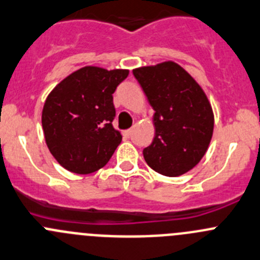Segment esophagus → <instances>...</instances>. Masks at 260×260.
<instances>
[{
    "instance_id": "34e87169",
    "label": "esophagus",
    "mask_w": 260,
    "mask_h": 260,
    "mask_svg": "<svg viewBox=\"0 0 260 260\" xmlns=\"http://www.w3.org/2000/svg\"><path fill=\"white\" fill-rule=\"evenodd\" d=\"M123 135H124L125 137H129V136L132 135V129H127V131H124V132H123Z\"/></svg>"
}]
</instances>
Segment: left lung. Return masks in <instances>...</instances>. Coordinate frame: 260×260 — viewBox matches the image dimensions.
<instances>
[{
  "instance_id": "1",
  "label": "left lung",
  "mask_w": 260,
  "mask_h": 260,
  "mask_svg": "<svg viewBox=\"0 0 260 260\" xmlns=\"http://www.w3.org/2000/svg\"><path fill=\"white\" fill-rule=\"evenodd\" d=\"M155 110V137L143 148L146 162L157 173L179 176L205 156L213 133L212 107L202 87L175 62L133 70Z\"/></svg>"
}]
</instances>
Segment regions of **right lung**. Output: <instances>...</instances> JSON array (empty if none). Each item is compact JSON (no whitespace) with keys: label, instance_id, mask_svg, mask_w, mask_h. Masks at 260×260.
Listing matches in <instances>:
<instances>
[{"label":"right lung","instance_id":"add662e5","mask_svg":"<svg viewBox=\"0 0 260 260\" xmlns=\"http://www.w3.org/2000/svg\"><path fill=\"white\" fill-rule=\"evenodd\" d=\"M128 70L86 66L62 80L48 95L42 113L45 142L64 169L91 174L107 165L122 135L113 128V94Z\"/></svg>","mask_w":260,"mask_h":260}]
</instances>
